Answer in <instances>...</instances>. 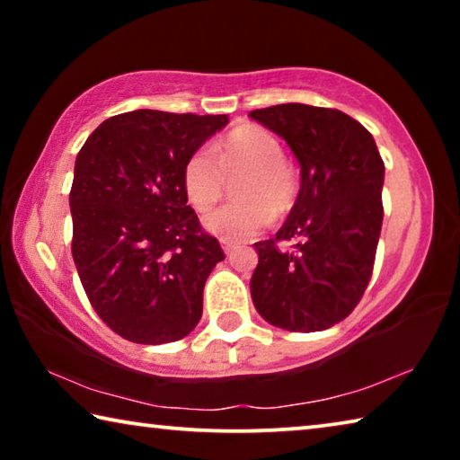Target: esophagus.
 Returning <instances> with one entry per match:
<instances>
[{"mask_svg":"<svg viewBox=\"0 0 460 460\" xmlns=\"http://www.w3.org/2000/svg\"><path fill=\"white\" fill-rule=\"evenodd\" d=\"M221 245H223V252L227 253V255H231L233 252H235V243H231V241L221 239Z\"/></svg>","mask_w":460,"mask_h":460,"instance_id":"34e87169","label":"esophagus"}]
</instances>
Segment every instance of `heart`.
Masks as SVG:
<instances>
[{
    "mask_svg": "<svg viewBox=\"0 0 460 460\" xmlns=\"http://www.w3.org/2000/svg\"><path fill=\"white\" fill-rule=\"evenodd\" d=\"M243 172L235 184L237 202L205 215L202 225L219 239L245 241L266 229L274 215L290 211L298 197V176L284 158V146L253 123L239 126L215 144L194 152L182 168L184 194L205 213L225 194V176Z\"/></svg>",
    "mask_w": 460,
    "mask_h": 460,
    "instance_id": "heart-1",
    "label": "heart"
}]
</instances>
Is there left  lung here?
Returning a JSON list of instances; mask_svg holds the SVG:
<instances>
[{
  "label": "left lung",
  "instance_id": "obj_1",
  "mask_svg": "<svg viewBox=\"0 0 460 460\" xmlns=\"http://www.w3.org/2000/svg\"><path fill=\"white\" fill-rule=\"evenodd\" d=\"M249 118L286 139L300 162V192L276 239L258 241L255 310L270 324L314 332L359 305L384 221V160L376 139L339 109L284 103ZM298 238L292 252L278 240Z\"/></svg>",
  "mask_w": 460,
  "mask_h": 460
}]
</instances>
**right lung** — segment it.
<instances>
[{"label": "right lung", "instance_id": "1", "mask_svg": "<svg viewBox=\"0 0 460 460\" xmlns=\"http://www.w3.org/2000/svg\"><path fill=\"white\" fill-rule=\"evenodd\" d=\"M227 115L154 109L105 119L75 162L73 260L95 313L119 337L162 345L189 334L225 260L184 194L186 160Z\"/></svg>", "mask_w": 460, "mask_h": 460}]
</instances>
